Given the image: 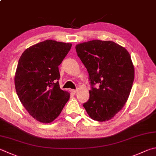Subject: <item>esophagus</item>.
<instances>
[{"label": "esophagus", "mask_w": 156, "mask_h": 156, "mask_svg": "<svg viewBox=\"0 0 156 156\" xmlns=\"http://www.w3.org/2000/svg\"><path fill=\"white\" fill-rule=\"evenodd\" d=\"M71 92H72L73 94H76V90H71Z\"/></svg>", "instance_id": "1"}]
</instances>
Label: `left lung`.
Wrapping results in <instances>:
<instances>
[{
  "label": "left lung",
  "instance_id": "8db88e82",
  "mask_svg": "<svg viewBox=\"0 0 156 156\" xmlns=\"http://www.w3.org/2000/svg\"><path fill=\"white\" fill-rule=\"evenodd\" d=\"M75 48L91 84L83 107L92 119L108 121L121 110L129 96L134 80L130 55L112 41L91 40L78 44Z\"/></svg>",
  "mask_w": 156,
  "mask_h": 156
}]
</instances>
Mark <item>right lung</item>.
<instances>
[{"label": "right lung", "mask_w": 156, "mask_h": 156, "mask_svg": "<svg viewBox=\"0 0 156 156\" xmlns=\"http://www.w3.org/2000/svg\"><path fill=\"white\" fill-rule=\"evenodd\" d=\"M72 44L47 40L27 48L16 68L14 82L19 99L33 118L49 123L58 116L70 94L59 88V65Z\"/></svg>", "instance_id": "add662e5"}]
</instances>
